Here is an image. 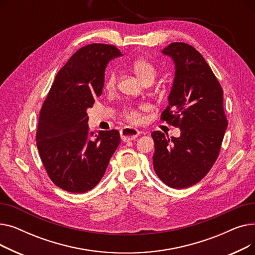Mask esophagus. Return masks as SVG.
<instances>
[{
  "mask_svg": "<svg viewBox=\"0 0 255 255\" xmlns=\"http://www.w3.org/2000/svg\"><path fill=\"white\" fill-rule=\"evenodd\" d=\"M139 131L133 127H125L121 130V137H122L123 141H131L134 140L138 135Z\"/></svg>",
  "mask_w": 255,
  "mask_h": 255,
  "instance_id": "obj_1",
  "label": "esophagus"
}]
</instances>
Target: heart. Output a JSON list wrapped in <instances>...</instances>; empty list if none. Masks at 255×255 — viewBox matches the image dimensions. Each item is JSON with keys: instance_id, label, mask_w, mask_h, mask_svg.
Segmentation results:
<instances>
[{"instance_id": "heart-1", "label": "heart", "mask_w": 255, "mask_h": 255, "mask_svg": "<svg viewBox=\"0 0 255 255\" xmlns=\"http://www.w3.org/2000/svg\"><path fill=\"white\" fill-rule=\"evenodd\" d=\"M132 70L140 79V82L142 84L148 82V80H152V82H154L157 74L155 66L151 62L144 59H137L133 62ZM116 80H117L116 73L114 71H111L105 78V88L109 90L113 89L116 85ZM123 116L127 120L131 121V122H137L139 120V112L135 109H133V107H127V109H125L123 112Z\"/></svg>"}]
</instances>
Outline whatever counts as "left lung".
<instances>
[{"instance_id":"obj_1","label":"left lung","mask_w":255,"mask_h":255,"mask_svg":"<svg viewBox=\"0 0 255 255\" xmlns=\"http://www.w3.org/2000/svg\"><path fill=\"white\" fill-rule=\"evenodd\" d=\"M175 65L168 106L161 120L180 129L179 137L152 132L156 175L171 188L202 180L218 157L227 128L223 91L204 57L191 45L175 42L161 50Z\"/></svg>"}]
</instances>
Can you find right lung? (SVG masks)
<instances>
[{"instance_id":"right-lung-1","label":"right lung","mask_w":255,"mask_h":255,"mask_svg":"<svg viewBox=\"0 0 255 255\" xmlns=\"http://www.w3.org/2000/svg\"><path fill=\"white\" fill-rule=\"evenodd\" d=\"M122 56L107 44L79 48L56 75L43 103L37 148L50 180L65 191L93 189L121 141L115 129L90 135L87 112L101 95L107 64Z\"/></svg>"}]
</instances>
